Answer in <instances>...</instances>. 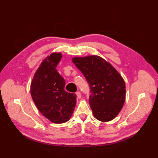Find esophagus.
<instances>
[{
	"label": "esophagus",
	"mask_w": 158,
	"mask_h": 158,
	"mask_svg": "<svg viewBox=\"0 0 158 158\" xmlns=\"http://www.w3.org/2000/svg\"><path fill=\"white\" fill-rule=\"evenodd\" d=\"M76 94H77V96L78 98L80 99V98H81V94L80 92V91H77V92L76 93Z\"/></svg>",
	"instance_id": "esophagus-1"
}]
</instances>
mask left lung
I'll return each mask as SVG.
<instances>
[{"instance_id":"8db88e82","label":"left lung","mask_w":158,"mask_h":158,"mask_svg":"<svg viewBox=\"0 0 158 158\" xmlns=\"http://www.w3.org/2000/svg\"><path fill=\"white\" fill-rule=\"evenodd\" d=\"M72 61L84 75L91 89L89 100L94 118L103 122L114 119L125 101V84L121 74L97 55L74 57Z\"/></svg>"}]
</instances>
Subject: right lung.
Segmentation results:
<instances>
[{
	"instance_id": "right-lung-1",
	"label": "right lung",
	"mask_w": 158,
	"mask_h": 158,
	"mask_svg": "<svg viewBox=\"0 0 158 158\" xmlns=\"http://www.w3.org/2000/svg\"><path fill=\"white\" fill-rule=\"evenodd\" d=\"M61 52H52L44 59L31 83L32 99L40 113L54 123L69 121L77 103V95L65 91V80L56 67Z\"/></svg>"
}]
</instances>
